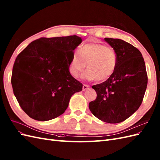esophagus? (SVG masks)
<instances>
[{
	"label": "esophagus",
	"mask_w": 160,
	"mask_h": 160,
	"mask_svg": "<svg viewBox=\"0 0 160 160\" xmlns=\"http://www.w3.org/2000/svg\"><path fill=\"white\" fill-rule=\"evenodd\" d=\"M89 86L88 85H83V91H85V90H87L88 89H89Z\"/></svg>",
	"instance_id": "esophagus-1"
}]
</instances>
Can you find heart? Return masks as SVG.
Returning <instances> with one entry per match:
<instances>
[{
	"mask_svg": "<svg viewBox=\"0 0 160 160\" xmlns=\"http://www.w3.org/2000/svg\"><path fill=\"white\" fill-rule=\"evenodd\" d=\"M118 57L115 50L98 41L82 44L78 54H73L69 64V71L78 77L87 64L88 71L83 77L90 81H105L114 74L117 67Z\"/></svg>",
	"mask_w": 160,
	"mask_h": 160,
	"instance_id": "b5f03b06",
	"label": "heart"
}]
</instances>
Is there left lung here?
Returning <instances> with one entry per match:
<instances>
[{"label":"left lung","mask_w":160,"mask_h":160,"mask_svg":"<svg viewBox=\"0 0 160 160\" xmlns=\"http://www.w3.org/2000/svg\"><path fill=\"white\" fill-rule=\"evenodd\" d=\"M117 54L118 63L110 79L92 86L97 93L89 102L91 112L103 122H121L140 107L148 85L145 64L141 52L120 39L106 38Z\"/></svg>","instance_id":"obj_1"}]
</instances>
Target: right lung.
Instances as JSON below:
<instances>
[{
	"instance_id": "1",
	"label": "right lung",
	"mask_w": 160,
	"mask_h": 160,
	"mask_svg": "<svg viewBox=\"0 0 160 160\" xmlns=\"http://www.w3.org/2000/svg\"><path fill=\"white\" fill-rule=\"evenodd\" d=\"M82 42L77 36L42 38L17 56L11 84L15 98L30 118L48 121L62 114L83 85L72 77L73 51Z\"/></svg>"
}]
</instances>
